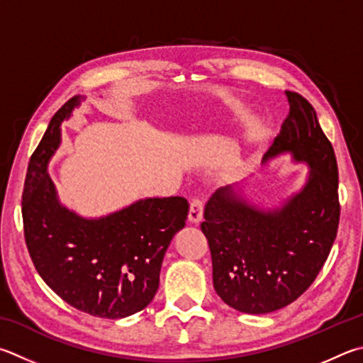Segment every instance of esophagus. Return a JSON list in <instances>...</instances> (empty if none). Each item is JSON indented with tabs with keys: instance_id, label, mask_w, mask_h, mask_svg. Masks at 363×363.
<instances>
[{
	"instance_id": "esophagus-1",
	"label": "esophagus",
	"mask_w": 363,
	"mask_h": 363,
	"mask_svg": "<svg viewBox=\"0 0 363 363\" xmlns=\"http://www.w3.org/2000/svg\"><path fill=\"white\" fill-rule=\"evenodd\" d=\"M203 208L204 203L200 199H195L190 203V211H189V220L192 223H199L203 219Z\"/></svg>"
}]
</instances>
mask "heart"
Listing matches in <instances>:
<instances>
[{"label":"heart","mask_w":363,"mask_h":363,"mask_svg":"<svg viewBox=\"0 0 363 363\" xmlns=\"http://www.w3.org/2000/svg\"><path fill=\"white\" fill-rule=\"evenodd\" d=\"M233 111H235V113H238V108H233Z\"/></svg>","instance_id":"1"}]
</instances>
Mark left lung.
Instances as JSON below:
<instances>
[{"mask_svg": "<svg viewBox=\"0 0 363 363\" xmlns=\"http://www.w3.org/2000/svg\"><path fill=\"white\" fill-rule=\"evenodd\" d=\"M289 114L262 164L282 154L306 163L305 186L278 208H260L235 186L217 189L201 232L213 257L217 295L240 313L267 314L291 305L324 267L340 222L338 167L314 108L286 91Z\"/></svg>", "mask_w": 363, "mask_h": 363, "instance_id": "1", "label": "left lung"}]
</instances>
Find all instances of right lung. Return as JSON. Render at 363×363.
Returning a JSON list of instances; mask_svg holds the SVG:
<instances>
[{"instance_id":"obj_1","label":"right lung","mask_w":363,"mask_h":363,"mask_svg":"<svg viewBox=\"0 0 363 363\" xmlns=\"http://www.w3.org/2000/svg\"><path fill=\"white\" fill-rule=\"evenodd\" d=\"M82 100L72 96L57 111L31 155L22 195L25 241L39 276L68 305L122 319L152 301L164 252L186 227L189 203L182 196L144 199L95 219L62 204L48 167L60 147L62 122Z\"/></svg>"}]
</instances>
